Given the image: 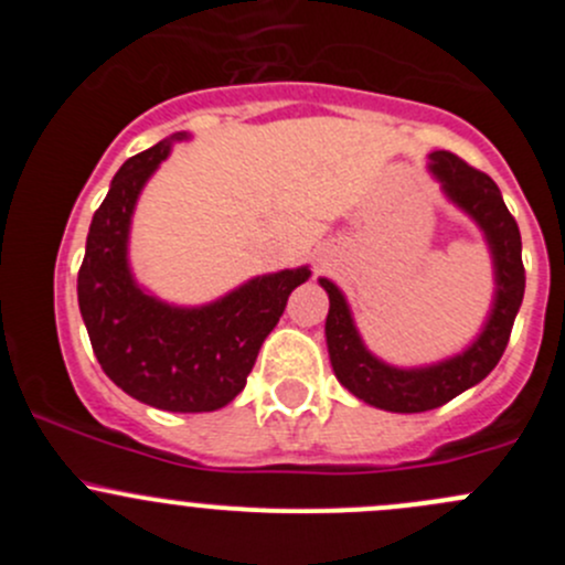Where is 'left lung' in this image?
Returning a JSON list of instances; mask_svg holds the SVG:
<instances>
[{
    "instance_id": "obj_1",
    "label": "left lung",
    "mask_w": 565,
    "mask_h": 565,
    "mask_svg": "<svg viewBox=\"0 0 565 565\" xmlns=\"http://www.w3.org/2000/svg\"><path fill=\"white\" fill-rule=\"evenodd\" d=\"M431 172L440 177L448 196L481 224L494 256L498 298H494L492 317L465 355L451 358L440 366L415 369V372L385 366L361 344V335L352 324L350 309L339 289L328 278H319L330 298L324 335H328V352L335 377L358 398L380 409H391V413H426V409L443 407L461 391L481 383L503 358L516 311L522 306V295H525L520 226L505 207L492 177L478 172L476 167L446 150L431 152Z\"/></svg>"
}]
</instances>
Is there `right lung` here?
Wrapping results in <instances>:
<instances>
[{
    "label": "right lung",
    "mask_w": 565,
    "mask_h": 565,
    "mask_svg": "<svg viewBox=\"0 0 565 565\" xmlns=\"http://www.w3.org/2000/svg\"><path fill=\"white\" fill-rule=\"evenodd\" d=\"M172 141L128 158L95 210L78 270V309L95 358L128 396L169 413H213L246 388L262 341L309 267L250 278L204 309H172L141 292L125 259L136 196Z\"/></svg>",
    "instance_id": "add662e5"
}]
</instances>
